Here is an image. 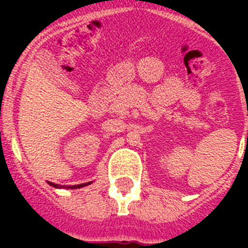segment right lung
I'll use <instances>...</instances> for the list:
<instances>
[{"mask_svg":"<svg viewBox=\"0 0 248 248\" xmlns=\"http://www.w3.org/2000/svg\"><path fill=\"white\" fill-rule=\"evenodd\" d=\"M50 185H52V186H55V188H62L60 185L58 184H54V183H48ZM91 184V181L90 183H85V184H78V185H73V186H67V188H72V189H76V188H82V186H86V185Z\"/></svg>","mask_w":248,"mask_h":248,"instance_id":"obj_1","label":"right lung"}]
</instances>
